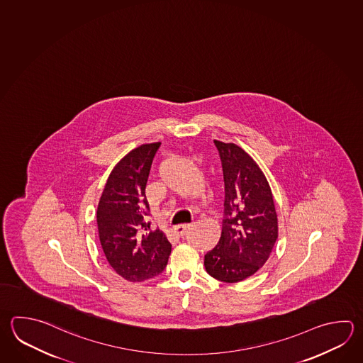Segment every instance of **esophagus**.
Masks as SVG:
<instances>
[{"mask_svg":"<svg viewBox=\"0 0 363 363\" xmlns=\"http://www.w3.org/2000/svg\"><path fill=\"white\" fill-rule=\"evenodd\" d=\"M189 228H191L189 224H180V225L172 228V230H174L175 235H179V237H183V235H185V232H186Z\"/></svg>","mask_w":363,"mask_h":363,"instance_id":"1","label":"esophagus"}]
</instances>
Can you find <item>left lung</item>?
<instances>
[{
	"label": "left lung",
	"mask_w": 363,
	"mask_h": 363,
	"mask_svg": "<svg viewBox=\"0 0 363 363\" xmlns=\"http://www.w3.org/2000/svg\"><path fill=\"white\" fill-rule=\"evenodd\" d=\"M224 177V219L218 245L205 255L211 277L235 284L268 260L278 221L268 180L255 161L233 143L213 140Z\"/></svg>",
	"instance_id": "left-lung-1"
}]
</instances>
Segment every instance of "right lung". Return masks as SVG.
<instances>
[{"label":"right lung","instance_id":"right-lung-1","mask_svg":"<svg viewBox=\"0 0 363 363\" xmlns=\"http://www.w3.org/2000/svg\"><path fill=\"white\" fill-rule=\"evenodd\" d=\"M161 143L143 144L114 166L100 197L96 221L101 249L117 274L140 282L162 273L171 252L164 232L153 230L145 199L150 166Z\"/></svg>","mask_w":363,"mask_h":363}]
</instances>
